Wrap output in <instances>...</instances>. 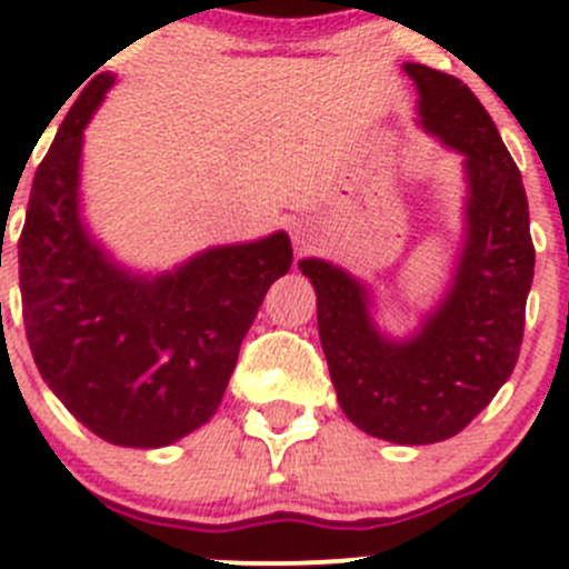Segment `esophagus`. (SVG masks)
I'll return each instance as SVG.
<instances>
[{
    "mask_svg": "<svg viewBox=\"0 0 569 569\" xmlns=\"http://www.w3.org/2000/svg\"><path fill=\"white\" fill-rule=\"evenodd\" d=\"M313 237H317V231H313V226L308 220L291 222V242H295L300 250L308 248V244L313 242Z\"/></svg>",
    "mask_w": 569,
    "mask_h": 569,
    "instance_id": "34e87169",
    "label": "esophagus"
}]
</instances>
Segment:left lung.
Wrapping results in <instances>:
<instances>
[{"mask_svg":"<svg viewBox=\"0 0 569 569\" xmlns=\"http://www.w3.org/2000/svg\"><path fill=\"white\" fill-rule=\"evenodd\" d=\"M418 126L462 157V237L449 283L405 332L377 321L371 283L302 258L319 338L343 416L371 438L429 446L455 438L509 380L533 280L529 200L518 164L473 93L449 73L405 62Z\"/></svg>","mask_w":569,"mask_h":569,"instance_id":"1","label":"left lung"}]
</instances>
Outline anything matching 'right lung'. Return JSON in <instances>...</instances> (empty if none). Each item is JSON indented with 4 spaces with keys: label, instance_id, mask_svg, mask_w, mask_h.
Segmentation results:
<instances>
[{
    "label": "right lung",
    "instance_id": "obj_1",
    "mask_svg": "<svg viewBox=\"0 0 569 569\" xmlns=\"http://www.w3.org/2000/svg\"><path fill=\"white\" fill-rule=\"evenodd\" d=\"M118 82L73 101L32 181L19 280L32 358L79 423L123 449H162L220 407L269 286L291 269L286 231L214 244L162 272L118 261L82 211L84 129Z\"/></svg>",
    "mask_w": 569,
    "mask_h": 569
}]
</instances>
